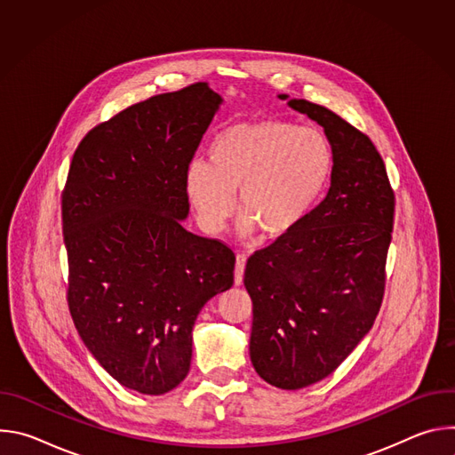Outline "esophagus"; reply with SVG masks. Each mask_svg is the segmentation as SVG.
<instances>
[{
    "label": "esophagus",
    "instance_id": "obj_1",
    "mask_svg": "<svg viewBox=\"0 0 455 455\" xmlns=\"http://www.w3.org/2000/svg\"><path fill=\"white\" fill-rule=\"evenodd\" d=\"M244 267H246V257L243 253H237L235 255V270H234V283H235V286L243 284Z\"/></svg>",
    "mask_w": 455,
    "mask_h": 455
}]
</instances>
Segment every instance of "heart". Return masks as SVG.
<instances>
[{
    "instance_id": "heart-1",
    "label": "heart",
    "mask_w": 455,
    "mask_h": 455,
    "mask_svg": "<svg viewBox=\"0 0 455 455\" xmlns=\"http://www.w3.org/2000/svg\"><path fill=\"white\" fill-rule=\"evenodd\" d=\"M335 171L330 139L316 127L265 116L225 127L209 164L194 160L183 174L185 198L207 234H218L234 209L239 232L267 243L293 235L326 194Z\"/></svg>"
}]
</instances>
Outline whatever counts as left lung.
I'll list each match as a JSON object with an SVG mask.
<instances>
[{"label":"left lung","instance_id":"8db88e82","mask_svg":"<svg viewBox=\"0 0 455 455\" xmlns=\"http://www.w3.org/2000/svg\"><path fill=\"white\" fill-rule=\"evenodd\" d=\"M279 99L322 125L335 151L326 198L293 235L250 257L244 270L251 365L270 385L297 391L330 376L372 328L395 194L369 137L328 108Z\"/></svg>","mask_w":455,"mask_h":455}]
</instances>
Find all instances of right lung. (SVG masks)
Returning a JSON list of instances; mask_svg holds the SVG:
<instances>
[{"label": "right lung", "instance_id": "obj_1", "mask_svg": "<svg viewBox=\"0 0 455 455\" xmlns=\"http://www.w3.org/2000/svg\"><path fill=\"white\" fill-rule=\"evenodd\" d=\"M223 104L207 83L155 95L97 125L62 192L68 306L95 360L160 396L192 358L202 307L234 284L228 246L183 228V174Z\"/></svg>", "mask_w": 455, "mask_h": 455}]
</instances>
